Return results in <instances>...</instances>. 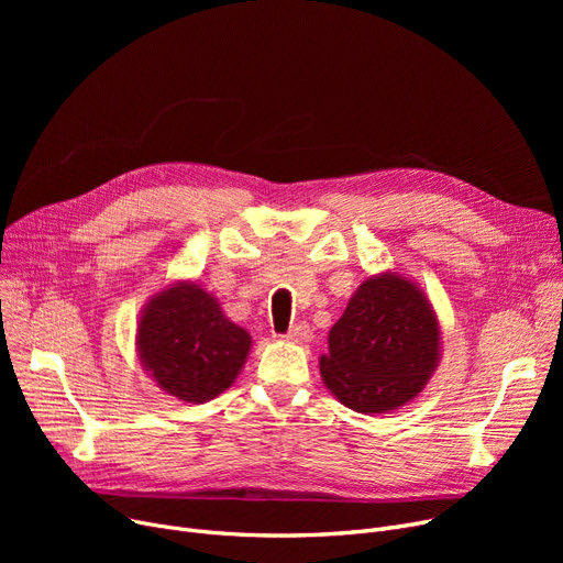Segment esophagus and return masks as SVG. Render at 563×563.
I'll use <instances>...</instances> for the list:
<instances>
[{"mask_svg":"<svg viewBox=\"0 0 563 563\" xmlns=\"http://www.w3.org/2000/svg\"><path fill=\"white\" fill-rule=\"evenodd\" d=\"M285 340H289V342H310L312 340V329L308 327L306 321H299V323H294V327L285 333Z\"/></svg>","mask_w":563,"mask_h":563,"instance_id":"esophagus-1","label":"esophagus"}]
</instances>
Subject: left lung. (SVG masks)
<instances>
[{
	"label": "left lung",
	"instance_id": "left-lung-1",
	"mask_svg": "<svg viewBox=\"0 0 563 563\" xmlns=\"http://www.w3.org/2000/svg\"><path fill=\"white\" fill-rule=\"evenodd\" d=\"M440 363V323L410 278L383 272L361 283L329 333L321 380L365 416L416 399Z\"/></svg>",
	"mask_w": 563,
	"mask_h": 563
}]
</instances>
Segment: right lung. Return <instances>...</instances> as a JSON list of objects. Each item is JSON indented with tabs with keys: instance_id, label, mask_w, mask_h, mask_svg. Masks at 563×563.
Returning a JSON list of instances; mask_svg holds the SVG:
<instances>
[{
	"instance_id": "1",
	"label": "right lung",
	"mask_w": 563,
	"mask_h": 563,
	"mask_svg": "<svg viewBox=\"0 0 563 563\" xmlns=\"http://www.w3.org/2000/svg\"><path fill=\"white\" fill-rule=\"evenodd\" d=\"M251 351V335L232 323L214 294L180 280L153 294L136 323L141 367L180 401L205 404L228 390Z\"/></svg>"
}]
</instances>
